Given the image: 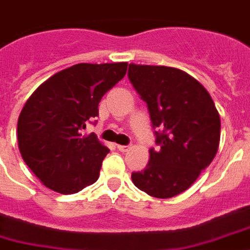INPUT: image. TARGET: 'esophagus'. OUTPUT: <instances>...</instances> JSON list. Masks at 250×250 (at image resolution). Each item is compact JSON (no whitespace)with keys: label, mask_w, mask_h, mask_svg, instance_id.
Segmentation results:
<instances>
[{"label":"esophagus","mask_w":250,"mask_h":250,"mask_svg":"<svg viewBox=\"0 0 250 250\" xmlns=\"http://www.w3.org/2000/svg\"><path fill=\"white\" fill-rule=\"evenodd\" d=\"M131 148V146H127V145H117V149L119 150V152H127L128 149Z\"/></svg>","instance_id":"obj_1"}]
</instances>
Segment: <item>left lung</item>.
I'll use <instances>...</instances> for the list:
<instances>
[{"label": "left lung", "instance_id": "left-lung-1", "mask_svg": "<svg viewBox=\"0 0 250 250\" xmlns=\"http://www.w3.org/2000/svg\"><path fill=\"white\" fill-rule=\"evenodd\" d=\"M128 78L148 105L160 149L149 150L144 170L132 183L157 198L187 190L211 164L221 140V118L198 80L168 66L129 63Z\"/></svg>", "mask_w": 250, "mask_h": 250}]
</instances>
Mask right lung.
Listing matches in <instances>:
<instances>
[{"mask_svg":"<svg viewBox=\"0 0 250 250\" xmlns=\"http://www.w3.org/2000/svg\"><path fill=\"white\" fill-rule=\"evenodd\" d=\"M127 66L74 64L45 80L25 101L18 118V146L46 188L72 194L98 179L110 150L83 129L98 115L102 96L125 78Z\"/></svg>","mask_w":250,"mask_h":250,"instance_id":"obj_1","label":"right lung"}]
</instances>
